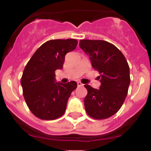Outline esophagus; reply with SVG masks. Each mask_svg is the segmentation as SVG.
<instances>
[{"label":"esophagus","mask_w":151,"mask_h":151,"mask_svg":"<svg viewBox=\"0 0 151 151\" xmlns=\"http://www.w3.org/2000/svg\"><path fill=\"white\" fill-rule=\"evenodd\" d=\"M77 85H78V87H82V86H83L84 85L82 83V82H77Z\"/></svg>","instance_id":"esophagus-1"}]
</instances>
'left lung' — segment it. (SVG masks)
I'll use <instances>...</instances> for the list:
<instances>
[{"mask_svg": "<svg viewBox=\"0 0 151 151\" xmlns=\"http://www.w3.org/2000/svg\"><path fill=\"white\" fill-rule=\"evenodd\" d=\"M79 47L101 74L100 89L85 85L88 90L84 100L85 111L95 119L109 118L119 111L127 96L130 84L129 64L122 52L106 41L80 40Z\"/></svg>", "mask_w": 151, "mask_h": 151, "instance_id": "8db88e82", "label": "left lung"}]
</instances>
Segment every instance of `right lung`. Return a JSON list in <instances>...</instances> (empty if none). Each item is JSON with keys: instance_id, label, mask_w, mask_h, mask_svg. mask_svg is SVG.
Listing matches in <instances>:
<instances>
[{"instance_id": "1", "label": "right lung", "mask_w": 151, "mask_h": 151, "mask_svg": "<svg viewBox=\"0 0 151 151\" xmlns=\"http://www.w3.org/2000/svg\"><path fill=\"white\" fill-rule=\"evenodd\" d=\"M76 39L50 40L35 52L21 78L22 94L30 111L44 120L60 118L66 111L71 93L77 88L74 81L56 82L55 71L63 68L65 56L76 49Z\"/></svg>"}]
</instances>
